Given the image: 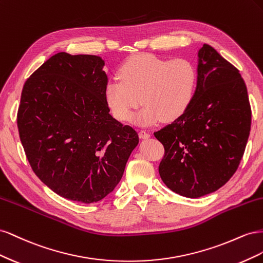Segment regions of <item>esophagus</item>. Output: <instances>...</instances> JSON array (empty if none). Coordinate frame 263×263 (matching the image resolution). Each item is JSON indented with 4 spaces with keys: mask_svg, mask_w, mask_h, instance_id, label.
Returning a JSON list of instances; mask_svg holds the SVG:
<instances>
[{
    "mask_svg": "<svg viewBox=\"0 0 263 263\" xmlns=\"http://www.w3.org/2000/svg\"><path fill=\"white\" fill-rule=\"evenodd\" d=\"M139 137L141 139H148L150 138V134L146 130H139Z\"/></svg>",
    "mask_w": 263,
    "mask_h": 263,
    "instance_id": "34e87169",
    "label": "esophagus"
}]
</instances>
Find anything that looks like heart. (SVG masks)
<instances>
[{"instance_id":"1","label":"heart","mask_w":263,"mask_h":263,"mask_svg":"<svg viewBox=\"0 0 263 263\" xmlns=\"http://www.w3.org/2000/svg\"><path fill=\"white\" fill-rule=\"evenodd\" d=\"M118 77L107 82L105 100L122 122L130 121L141 102L145 105L134 117L135 124L174 121L186 112L195 97L197 69L187 58L138 53L123 63Z\"/></svg>"}]
</instances>
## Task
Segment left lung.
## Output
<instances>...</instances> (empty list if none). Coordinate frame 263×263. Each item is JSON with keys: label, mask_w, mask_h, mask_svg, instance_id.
<instances>
[{"label": "left lung", "mask_w": 263, "mask_h": 263, "mask_svg": "<svg viewBox=\"0 0 263 263\" xmlns=\"http://www.w3.org/2000/svg\"><path fill=\"white\" fill-rule=\"evenodd\" d=\"M250 127L251 107L239 70L204 44L192 104L154 134L164 147L159 164L164 184L191 198L215 192L238 169Z\"/></svg>", "instance_id": "obj_1"}]
</instances>
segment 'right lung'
Here are the masks:
<instances>
[{"label":"right lung","mask_w":263,"mask_h":263,"mask_svg":"<svg viewBox=\"0 0 263 263\" xmlns=\"http://www.w3.org/2000/svg\"><path fill=\"white\" fill-rule=\"evenodd\" d=\"M104 61L58 52L24 84L17 112L31 169L54 193L85 204L121 181L138 134L109 114Z\"/></svg>","instance_id":"obj_1"}]
</instances>
